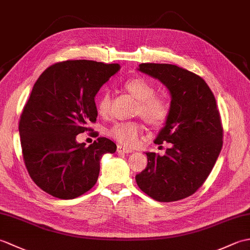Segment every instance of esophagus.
<instances>
[{"label": "esophagus", "instance_id": "esophagus-1", "mask_svg": "<svg viewBox=\"0 0 250 250\" xmlns=\"http://www.w3.org/2000/svg\"><path fill=\"white\" fill-rule=\"evenodd\" d=\"M117 151L122 152V153H130V152H132L133 150H132L131 148H128V147H125V146L118 145V146H117Z\"/></svg>", "mask_w": 250, "mask_h": 250}]
</instances>
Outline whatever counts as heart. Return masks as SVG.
<instances>
[{"mask_svg": "<svg viewBox=\"0 0 250 250\" xmlns=\"http://www.w3.org/2000/svg\"><path fill=\"white\" fill-rule=\"evenodd\" d=\"M125 88L139 102L136 113L148 124L161 126L167 124L171 115V102L162 95H157V88L151 82L143 77L130 78L125 83ZM110 94L105 90L97 101V110L100 115L108 113ZM143 132V125L135 121L116 122L108 130V135L124 146H135Z\"/></svg>", "mask_w": 250, "mask_h": 250, "instance_id": "heart-1", "label": "heart"}]
</instances>
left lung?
Instances as JSON below:
<instances>
[{
    "mask_svg": "<svg viewBox=\"0 0 250 250\" xmlns=\"http://www.w3.org/2000/svg\"><path fill=\"white\" fill-rule=\"evenodd\" d=\"M172 95L171 115L156 144L171 143L164 156L146 152L147 167L135 176L143 192L159 202L179 201L202 187L222 148L224 128L216 99L202 77L166 63H142Z\"/></svg>",
    "mask_w": 250,
    "mask_h": 250,
    "instance_id": "obj_1",
    "label": "left lung"
}]
</instances>
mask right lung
<instances>
[{
	"instance_id": "add662e5",
	"label": "right lung",
	"mask_w": 250,
	"mask_h": 250,
	"mask_svg": "<svg viewBox=\"0 0 250 250\" xmlns=\"http://www.w3.org/2000/svg\"><path fill=\"white\" fill-rule=\"evenodd\" d=\"M119 67L67 60L46 68L34 83L19 120L22 157L32 180L55 198L86 193L97 183L101 158L117 149L106 137L86 147L76 135L92 130L89 125L98 117L95 94Z\"/></svg>"
}]
</instances>
